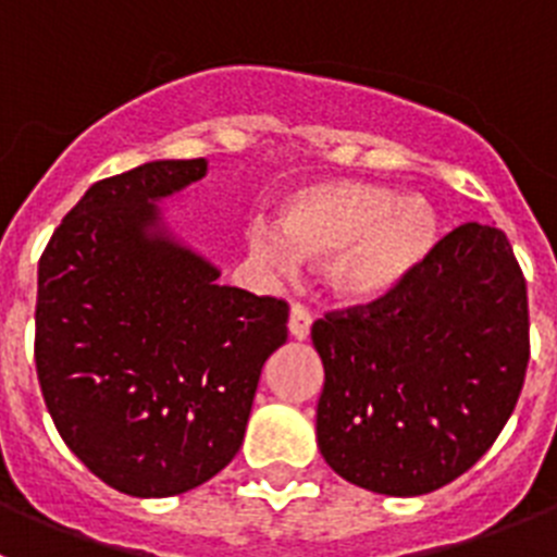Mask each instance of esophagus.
Returning a JSON list of instances; mask_svg holds the SVG:
<instances>
[{
	"label": "esophagus",
	"instance_id": "esophagus-1",
	"mask_svg": "<svg viewBox=\"0 0 557 557\" xmlns=\"http://www.w3.org/2000/svg\"><path fill=\"white\" fill-rule=\"evenodd\" d=\"M289 334H293L295 339H307L309 337V329H312V314H309V309H304L301 304H295L293 309H289Z\"/></svg>",
	"mask_w": 557,
	"mask_h": 557
}]
</instances>
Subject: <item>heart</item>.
Segmentation results:
<instances>
[{
  "label": "heart",
  "mask_w": 557,
  "mask_h": 557,
  "mask_svg": "<svg viewBox=\"0 0 557 557\" xmlns=\"http://www.w3.org/2000/svg\"><path fill=\"white\" fill-rule=\"evenodd\" d=\"M437 243V214L430 200L398 198L387 186L329 181L304 186L284 200L275 228H248L256 262L287 273L301 262H323L334 298L371 304L391 295L418 270Z\"/></svg>",
  "instance_id": "heart-1"
}]
</instances>
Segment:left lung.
<instances>
[{"mask_svg": "<svg viewBox=\"0 0 557 557\" xmlns=\"http://www.w3.org/2000/svg\"><path fill=\"white\" fill-rule=\"evenodd\" d=\"M312 343L323 460L373 494H430L491 449L519 401L528 284L499 228L457 225L391 295L314 321Z\"/></svg>", "mask_w": 557, "mask_h": 557, "instance_id": "obj_1", "label": "left lung"}]
</instances>
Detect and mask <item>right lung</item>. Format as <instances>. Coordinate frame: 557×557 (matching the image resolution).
Here are the masks:
<instances>
[{"mask_svg":"<svg viewBox=\"0 0 557 557\" xmlns=\"http://www.w3.org/2000/svg\"><path fill=\"white\" fill-rule=\"evenodd\" d=\"M206 159L97 181L38 262L36 371L63 444L127 496H175L243 446L259 373L287 343L282 298L220 287L161 228L156 200Z\"/></svg>","mask_w":557,"mask_h":557,"instance_id":"add662e5","label":"right lung"}]
</instances>
